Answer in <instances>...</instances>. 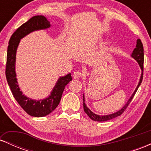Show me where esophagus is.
Returning <instances> with one entry per match:
<instances>
[{"label":"esophagus","instance_id":"34e87169","mask_svg":"<svg viewBox=\"0 0 151 151\" xmlns=\"http://www.w3.org/2000/svg\"><path fill=\"white\" fill-rule=\"evenodd\" d=\"M81 73L80 72H79V71H77V72H74L73 74V77L76 79H79V78L81 77Z\"/></svg>","mask_w":151,"mask_h":151}]
</instances>
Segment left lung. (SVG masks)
I'll list each match as a JSON object with an SVG mask.
<instances>
[{
	"label": "left lung",
	"mask_w": 151,
	"mask_h": 151,
	"mask_svg": "<svg viewBox=\"0 0 151 151\" xmlns=\"http://www.w3.org/2000/svg\"><path fill=\"white\" fill-rule=\"evenodd\" d=\"M131 57H132L133 58H134L135 60H136V61L138 62V65H139L140 67H141V69L142 70V73H141V77H140V81H139V82H138V86H137L136 89H135L134 92H133V94L131 95V96L130 97L129 99L128 100L127 103L126 104L125 106H124L123 107V108L121 109V110L118 111L116 112V113H114V114H109V115H105V116L97 115V114L93 113V112L91 111L90 110V109L88 108L87 106H86L85 103H84V101H85V100H84V95H83V106H84V112H85V113L88 115V116H89L91 119H92L93 121H109V120H110V119H114V118L119 116L121 115V114L124 113V111L126 110V108L128 107V106H129V104H130V102H131V100H132V99L133 98V96H134L135 93H136L137 90H138V87H139V86L141 85L142 80H143V60H144V53H143V44H142L141 40L140 39L137 40L136 48L133 50V52H132V54H131Z\"/></svg>",
	"instance_id": "left-lung-1"
}]
</instances>
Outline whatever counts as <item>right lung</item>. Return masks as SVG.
Segmentation results:
<instances>
[{"mask_svg":"<svg viewBox=\"0 0 151 151\" xmlns=\"http://www.w3.org/2000/svg\"><path fill=\"white\" fill-rule=\"evenodd\" d=\"M50 22L43 15H35L22 24L12 35L8 42L7 51L6 76L12 93L17 102L29 115L35 117L45 116L53 111L60 104L65 86L72 80L71 74L59 78L55 87L48 97L44 99L34 100L27 97L20 91L15 73L16 51L20 40L35 30H45L50 27Z\"/></svg>","mask_w":151,"mask_h":151,"instance_id":"1","label":"right lung"}]
</instances>
